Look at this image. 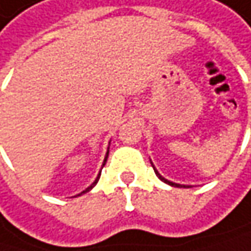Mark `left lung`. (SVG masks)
Wrapping results in <instances>:
<instances>
[{"label": "left lung", "instance_id": "1", "mask_svg": "<svg viewBox=\"0 0 251 251\" xmlns=\"http://www.w3.org/2000/svg\"><path fill=\"white\" fill-rule=\"evenodd\" d=\"M151 164H152V162H151ZM152 167H153V164H152ZM153 171H155L156 176H158V178H159L161 181H164V182H165V184H168V185H172V187H178V188H179V187H187V188H190V187H191V185H181V184H175V182H172V181H168V179H165V178H164V176H162V175H161L159 172L155 170V167H153Z\"/></svg>", "mask_w": 251, "mask_h": 251}]
</instances>
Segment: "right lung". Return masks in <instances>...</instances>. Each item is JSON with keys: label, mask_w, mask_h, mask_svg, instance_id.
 Wrapping results in <instances>:
<instances>
[{"label": "right lung", "mask_w": 251, "mask_h": 251, "mask_svg": "<svg viewBox=\"0 0 251 251\" xmlns=\"http://www.w3.org/2000/svg\"><path fill=\"white\" fill-rule=\"evenodd\" d=\"M107 156H109V148H107V152H106V156H104V159H103L102 168H103V167H104V164H106V161H107ZM100 172H102V171H100ZM100 172H99V175H98V176H96V179H95V181H93V184H92V185H90V187H87V188H86V190H84V191H81V193H80L79 195H81V194H84V193H87V191H90V190H92V188H93V187H95V185H96V184H98V181H99V178H100Z\"/></svg>", "instance_id": "right-lung-1"}]
</instances>
